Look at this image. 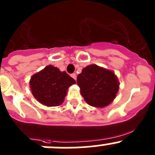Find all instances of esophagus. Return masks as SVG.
<instances>
[{"instance_id": "obj_1", "label": "esophagus", "mask_w": 155, "mask_h": 155, "mask_svg": "<svg viewBox=\"0 0 155 155\" xmlns=\"http://www.w3.org/2000/svg\"><path fill=\"white\" fill-rule=\"evenodd\" d=\"M71 77L73 78V79L76 80V73H73V74H71Z\"/></svg>"}]
</instances>
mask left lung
I'll return each instance as SVG.
<instances>
[{"instance_id":"left-lung-1","label":"left lung","mask_w":155,"mask_h":155,"mask_svg":"<svg viewBox=\"0 0 155 155\" xmlns=\"http://www.w3.org/2000/svg\"><path fill=\"white\" fill-rule=\"evenodd\" d=\"M77 85L88 104L104 107L114 100L120 84L114 72L91 64L85 67L78 75Z\"/></svg>"}]
</instances>
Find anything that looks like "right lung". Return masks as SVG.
<instances>
[{
    "mask_svg": "<svg viewBox=\"0 0 155 155\" xmlns=\"http://www.w3.org/2000/svg\"><path fill=\"white\" fill-rule=\"evenodd\" d=\"M75 83L76 81L65 71L61 72L51 65L33 75L29 82L33 96L39 103L48 107L61 105L68 88Z\"/></svg>",
    "mask_w": 155,
    "mask_h": 155,
    "instance_id": "obj_1",
    "label": "right lung"
}]
</instances>
